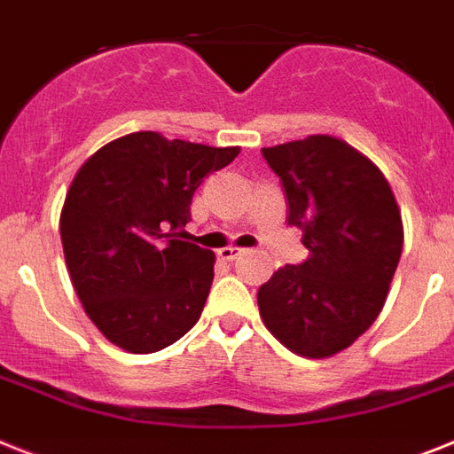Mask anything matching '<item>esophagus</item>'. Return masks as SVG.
Segmentation results:
<instances>
[{
    "label": "esophagus",
    "instance_id": "1",
    "mask_svg": "<svg viewBox=\"0 0 454 454\" xmlns=\"http://www.w3.org/2000/svg\"><path fill=\"white\" fill-rule=\"evenodd\" d=\"M243 253H246V250H243V248H236V246H230V248L218 250V257H220V260H224V262H234V260H239V257H241Z\"/></svg>",
    "mask_w": 454,
    "mask_h": 454
}]
</instances>
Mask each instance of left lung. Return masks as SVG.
I'll list each match as a JSON object with an SVG mask.
<instances>
[{
    "mask_svg": "<svg viewBox=\"0 0 454 454\" xmlns=\"http://www.w3.org/2000/svg\"><path fill=\"white\" fill-rule=\"evenodd\" d=\"M286 190L287 224L309 257L257 292L262 322L294 355L327 359L383 310L403 246L402 211L383 171L343 138L310 134L262 148Z\"/></svg>",
    "mask_w": 454,
    "mask_h": 454,
    "instance_id": "8db88e82",
    "label": "left lung"
}]
</instances>
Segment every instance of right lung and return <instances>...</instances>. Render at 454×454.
<instances>
[{
  "label": "right lung",
  "instance_id": "add662e5",
  "mask_svg": "<svg viewBox=\"0 0 454 454\" xmlns=\"http://www.w3.org/2000/svg\"><path fill=\"white\" fill-rule=\"evenodd\" d=\"M239 153L134 132L76 171L59 213L65 262L85 313L114 346L157 353L197 325L215 254L183 241V227L204 176Z\"/></svg>",
  "mask_w": 454,
  "mask_h": 454
}]
</instances>
